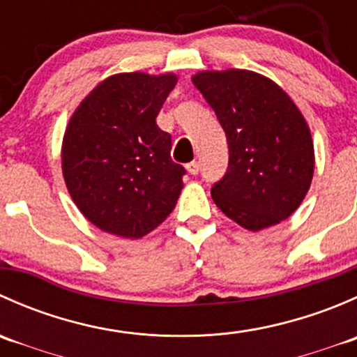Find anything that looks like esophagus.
<instances>
[{
    "mask_svg": "<svg viewBox=\"0 0 357 357\" xmlns=\"http://www.w3.org/2000/svg\"><path fill=\"white\" fill-rule=\"evenodd\" d=\"M186 171H188L190 174L197 176V174H199V171H200V164L197 160L188 162V164H186Z\"/></svg>",
    "mask_w": 357,
    "mask_h": 357,
    "instance_id": "esophagus-1",
    "label": "esophagus"
}]
</instances>
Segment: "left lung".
Returning a JSON list of instances; mask_svg holds the SVG:
<instances>
[{
    "mask_svg": "<svg viewBox=\"0 0 357 357\" xmlns=\"http://www.w3.org/2000/svg\"><path fill=\"white\" fill-rule=\"evenodd\" d=\"M193 84L228 139V169L211 190L215 205L250 231L282 222L304 200L314 172L302 114L278 84L250 70L200 72Z\"/></svg>",
    "mask_w": 357,
    "mask_h": 357,
    "instance_id": "left-lung-1",
    "label": "left lung"
}]
</instances>
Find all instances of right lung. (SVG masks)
<instances>
[{"label": "right lung", "instance_id": "1", "mask_svg": "<svg viewBox=\"0 0 357 357\" xmlns=\"http://www.w3.org/2000/svg\"><path fill=\"white\" fill-rule=\"evenodd\" d=\"M176 82L174 74L112 75L72 115L63 136V178L96 228L142 238L174 208L186 171L171 160V135L155 119Z\"/></svg>", "mask_w": 357, "mask_h": 357}]
</instances>
